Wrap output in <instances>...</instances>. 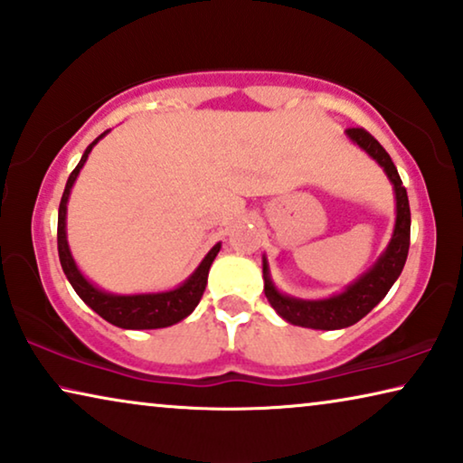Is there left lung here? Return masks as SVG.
Wrapping results in <instances>:
<instances>
[{
    "mask_svg": "<svg viewBox=\"0 0 463 463\" xmlns=\"http://www.w3.org/2000/svg\"><path fill=\"white\" fill-rule=\"evenodd\" d=\"M347 137L354 143L360 145L373 160H377L379 166L385 170V175L390 176L392 185L396 192V225H394V236H392L388 249L379 261L360 278L358 282H354L352 287H347L341 295L328 297V299L320 301H303L293 299L278 293L274 284L269 280L268 263L263 259V280H265V297H268L269 306L282 316L284 320L297 326H307V328H320V331H335V328H345L356 325L360 318H364L379 301L388 295L392 284L396 282V278L401 276L409 255V244H411V208L407 189H404L401 175L375 137L364 128H347Z\"/></svg>",
    "mask_w": 463,
    "mask_h": 463,
    "instance_id": "left-lung-1",
    "label": "left lung"
}]
</instances>
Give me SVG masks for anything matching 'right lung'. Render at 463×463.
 I'll use <instances>...</instances> for the list:
<instances>
[{
    "label": "right lung",
    "instance_id": "add662e5",
    "mask_svg": "<svg viewBox=\"0 0 463 463\" xmlns=\"http://www.w3.org/2000/svg\"><path fill=\"white\" fill-rule=\"evenodd\" d=\"M107 132H103L99 138H103ZM99 138L88 145L84 156L78 166L73 168V173L69 175L65 192H62L61 206H59V230H56V242H59V259L65 271L67 280L71 282L75 293L81 297V301L86 306H90L100 318H105L111 325L119 328H164L170 325H176L183 318H187L198 306L202 295H204L206 280H208V269L217 257L221 244H214L211 252L204 257V261L200 263V268L189 276L187 282H183L179 288L166 290V293H151V295H109L92 287L84 276L80 274L78 265H75L71 252H69L67 244V233H65V217H67V200L69 192H71L75 179H78L81 166H84L88 154H90L94 145L99 143Z\"/></svg>",
    "mask_w": 463,
    "mask_h": 463
}]
</instances>
